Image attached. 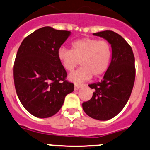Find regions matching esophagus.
I'll use <instances>...</instances> for the list:
<instances>
[{
    "label": "esophagus",
    "instance_id": "esophagus-1",
    "mask_svg": "<svg viewBox=\"0 0 150 150\" xmlns=\"http://www.w3.org/2000/svg\"><path fill=\"white\" fill-rule=\"evenodd\" d=\"M81 87H82L81 85L75 84V88H74V89H75V91H78V90H79Z\"/></svg>",
    "mask_w": 150,
    "mask_h": 150
}]
</instances>
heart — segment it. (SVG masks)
I'll return each mask as SVG.
<instances>
[{
  "mask_svg": "<svg viewBox=\"0 0 150 150\" xmlns=\"http://www.w3.org/2000/svg\"><path fill=\"white\" fill-rule=\"evenodd\" d=\"M112 51L106 41L84 38L72 42L71 50L59 49L57 58L63 68L71 72L80 64L82 67L72 72L68 79L75 83L87 81L105 73L110 66Z\"/></svg>",
  "mask_w": 150,
  "mask_h": 150,
  "instance_id": "1",
  "label": "heart"
}]
</instances>
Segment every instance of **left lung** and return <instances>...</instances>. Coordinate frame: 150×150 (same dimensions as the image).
<instances>
[{
  "label": "left lung",
  "mask_w": 150,
  "mask_h": 150,
  "mask_svg": "<svg viewBox=\"0 0 150 150\" xmlns=\"http://www.w3.org/2000/svg\"><path fill=\"white\" fill-rule=\"evenodd\" d=\"M111 45L112 55L110 66L100 82L89 85L94 90L90 100L83 103L90 117L106 121L121 112L128 101L135 80L134 56L125 39L113 31L94 33Z\"/></svg>",
  "instance_id": "obj_1"
}]
</instances>
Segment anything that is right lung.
Returning <instances> with one entry per match:
<instances>
[{
    "label": "right lung",
    "mask_w": 150,
    "mask_h": 150,
    "mask_svg": "<svg viewBox=\"0 0 150 150\" xmlns=\"http://www.w3.org/2000/svg\"><path fill=\"white\" fill-rule=\"evenodd\" d=\"M70 34L45 26L25 38L18 48L13 67L16 91L25 109L36 117L54 116L74 91L57 58L58 50Z\"/></svg>",
    "instance_id": "add662e5"
}]
</instances>
